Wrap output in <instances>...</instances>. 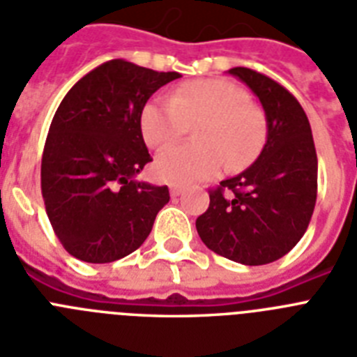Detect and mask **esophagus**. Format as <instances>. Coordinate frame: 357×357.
<instances>
[{"mask_svg":"<svg viewBox=\"0 0 357 357\" xmlns=\"http://www.w3.org/2000/svg\"><path fill=\"white\" fill-rule=\"evenodd\" d=\"M183 190H185L183 185H179V183L170 185V196H174V198H176V196H179V194L183 192Z\"/></svg>","mask_w":357,"mask_h":357,"instance_id":"1","label":"esophagus"}]
</instances>
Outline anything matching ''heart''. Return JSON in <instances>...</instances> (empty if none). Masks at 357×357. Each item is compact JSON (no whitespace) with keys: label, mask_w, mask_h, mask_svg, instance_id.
Returning a JSON list of instances; mask_svg holds the SVG:
<instances>
[{"label":"heart","mask_w":357,"mask_h":357,"mask_svg":"<svg viewBox=\"0 0 357 357\" xmlns=\"http://www.w3.org/2000/svg\"><path fill=\"white\" fill-rule=\"evenodd\" d=\"M196 128L198 144H176L159 153L153 172L169 183H196L225 169H242L262 150L268 121L238 84L222 78L192 80L176 88L172 100L150 98L141 109V132L152 146H167Z\"/></svg>","instance_id":"obj_1"}]
</instances>
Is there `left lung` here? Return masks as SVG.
<instances>
[{"instance_id": "left-lung-1", "label": "left lung", "mask_w": 357, "mask_h": 357, "mask_svg": "<svg viewBox=\"0 0 357 357\" xmlns=\"http://www.w3.org/2000/svg\"><path fill=\"white\" fill-rule=\"evenodd\" d=\"M229 73L262 102L268 139L249 169L208 190L211 204L196 229L216 255L262 266L289 253L308 229L317 199V153L308 117L288 89L249 68Z\"/></svg>"}]
</instances>
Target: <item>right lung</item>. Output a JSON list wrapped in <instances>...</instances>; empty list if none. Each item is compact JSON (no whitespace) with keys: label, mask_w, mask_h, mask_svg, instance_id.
I'll return each mask as SVG.
<instances>
[{"label":"right lung","mask_w":357,"mask_h":357,"mask_svg":"<svg viewBox=\"0 0 357 357\" xmlns=\"http://www.w3.org/2000/svg\"><path fill=\"white\" fill-rule=\"evenodd\" d=\"M181 75L109 60L84 75L54 113L42 155V196L75 259L115 262L141 248L169 204V187L137 181L150 163L141 109Z\"/></svg>","instance_id":"add662e5"}]
</instances>
